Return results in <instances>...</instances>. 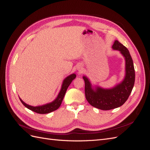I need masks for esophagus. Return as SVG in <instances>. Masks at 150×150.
Returning <instances> with one entry per match:
<instances>
[{
	"label": "esophagus",
	"instance_id": "1",
	"mask_svg": "<svg viewBox=\"0 0 150 150\" xmlns=\"http://www.w3.org/2000/svg\"><path fill=\"white\" fill-rule=\"evenodd\" d=\"M78 71H79V73H81L83 72V69L81 67H79V68H78Z\"/></svg>",
	"mask_w": 150,
	"mask_h": 150
}]
</instances>
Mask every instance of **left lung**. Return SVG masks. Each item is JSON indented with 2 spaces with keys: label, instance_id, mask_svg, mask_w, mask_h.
I'll return each mask as SVG.
<instances>
[{
  "label": "left lung",
  "instance_id": "obj_1",
  "mask_svg": "<svg viewBox=\"0 0 150 150\" xmlns=\"http://www.w3.org/2000/svg\"><path fill=\"white\" fill-rule=\"evenodd\" d=\"M112 48L120 52L125 60V76L123 81L111 88L93 87L90 79L84 76L85 97L88 103L101 110H110L117 108L125 103L132 92L135 82V70L132 58L129 50L117 40Z\"/></svg>",
  "mask_w": 150,
  "mask_h": 150
}]
</instances>
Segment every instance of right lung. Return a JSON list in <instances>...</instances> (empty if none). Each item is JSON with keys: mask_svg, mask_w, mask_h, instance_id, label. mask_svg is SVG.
<instances>
[{"mask_svg": "<svg viewBox=\"0 0 150 150\" xmlns=\"http://www.w3.org/2000/svg\"><path fill=\"white\" fill-rule=\"evenodd\" d=\"M76 77V75L75 74H72L71 75L68 76L67 78H65L63 81L62 85L61 90L60 91L59 93H58L57 97L54 99L52 103L46 104L45 105H38V106H32V105H28L21 99L20 98V100L21 102L25 107L28 108L30 110L34 111L39 114H47V113H50L52 111L57 110V109L62 104V102L63 100V98L65 96V92L68 88L69 86L72 81L73 79H74Z\"/></svg>", "mask_w": 150, "mask_h": 150, "instance_id": "add662e5", "label": "right lung"}]
</instances>
